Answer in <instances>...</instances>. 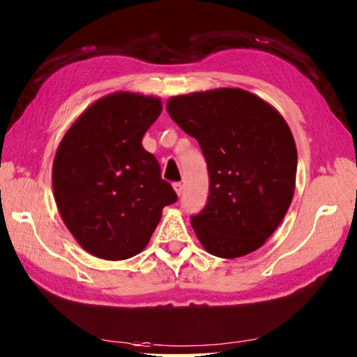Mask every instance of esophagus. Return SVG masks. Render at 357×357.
<instances>
[{
	"instance_id": "1",
	"label": "esophagus",
	"mask_w": 357,
	"mask_h": 357,
	"mask_svg": "<svg viewBox=\"0 0 357 357\" xmlns=\"http://www.w3.org/2000/svg\"><path fill=\"white\" fill-rule=\"evenodd\" d=\"M173 189H174V192H176L178 195L181 197V193H183V190H184V185L181 184V183H174V184H173Z\"/></svg>"
}]
</instances>
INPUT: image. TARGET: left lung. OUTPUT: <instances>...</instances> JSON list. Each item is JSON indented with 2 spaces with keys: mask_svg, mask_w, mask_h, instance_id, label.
<instances>
[{
  "mask_svg": "<svg viewBox=\"0 0 357 357\" xmlns=\"http://www.w3.org/2000/svg\"><path fill=\"white\" fill-rule=\"evenodd\" d=\"M167 111L198 140L209 170V198L192 228L217 257L250 255L286 215L295 192L296 146L287 121L243 89L172 96Z\"/></svg>",
  "mask_w": 357,
  "mask_h": 357,
  "instance_id": "left-lung-1",
  "label": "left lung"
}]
</instances>
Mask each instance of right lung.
Listing matches in <instances>:
<instances>
[{"instance_id":"right-lung-1","label":"right lung","mask_w":357,"mask_h":357,"mask_svg":"<svg viewBox=\"0 0 357 357\" xmlns=\"http://www.w3.org/2000/svg\"><path fill=\"white\" fill-rule=\"evenodd\" d=\"M162 112L159 96L114 92L84 111L57 146L53 192L84 250L123 261L145 248L162 209L178 199L142 139Z\"/></svg>"}]
</instances>
